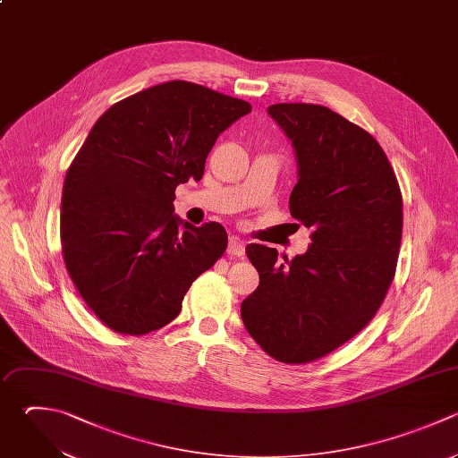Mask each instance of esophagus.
Listing matches in <instances>:
<instances>
[{
	"label": "esophagus",
	"mask_w": 458,
	"mask_h": 458,
	"mask_svg": "<svg viewBox=\"0 0 458 458\" xmlns=\"http://www.w3.org/2000/svg\"><path fill=\"white\" fill-rule=\"evenodd\" d=\"M227 254H231L234 258H242L245 254V243L238 236H231L229 245H227Z\"/></svg>",
	"instance_id": "obj_1"
}]
</instances>
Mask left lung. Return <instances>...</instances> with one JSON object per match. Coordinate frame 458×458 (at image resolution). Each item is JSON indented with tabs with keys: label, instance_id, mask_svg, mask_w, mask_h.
I'll list each match as a JSON object with an SVG mask.
<instances>
[{
	"label": "left lung",
	"instance_id": "8db88e82",
	"mask_svg": "<svg viewBox=\"0 0 458 458\" xmlns=\"http://www.w3.org/2000/svg\"><path fill=\"white\" fill-rule=\"evenodd\" d=\"M297 159L290 215L311 229L293 259L250 243L259 286L242 320L261 349L283 363H308L361 331L394 279L403 199L379 143L358 125L313 104L267 109Z\"/></svg>",
	"mask_w": 458,
	"mask_h": 458
}]
</instances>
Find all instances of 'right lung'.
Here are the masks:
<instances>
[{
	"instance_id": "obj_1",
	"label": "right lung",
	"mask_w": 458,
	"mask_h": 458,
	"mask_svg": "<svg viewBox=\"0 0 458 458\" xmlns=\"http://www.w3.org/2000/svg\"><path fill=\"white\" fill-rule=\"evenodd\" d=\"M250 104L172 81L109 107L64 181L61 242L79 293L113 331L172 322L191 283L225 252L227 233L174 215L175 188L200 181L216 138Z\"/></svg>"
}]
</instances>
